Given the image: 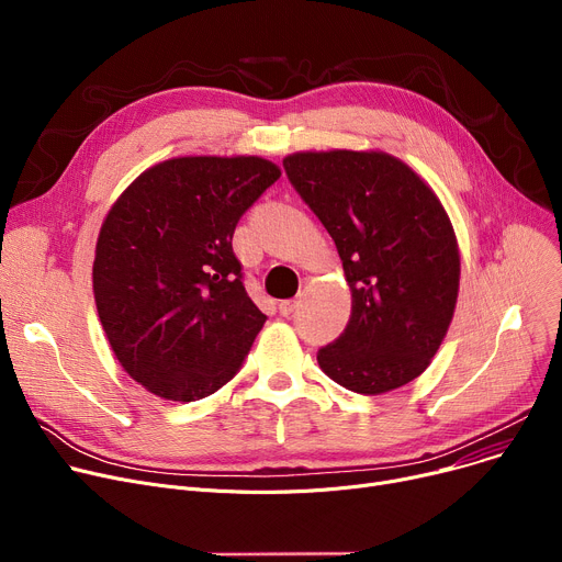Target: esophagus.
<instances>
[{"mask_svg":"<svg viewBox=\"0 0 562 562\" xmlns=\"http://www.w3.org/2000/svg\"><path fill=\"white\" fill-rule=\"evenodd\" d=\"M296 304H300L296 300H285V302H281V304H279V313H281L283 317H288V315H292V313H294Z\"/></svg>","mask_w":562,"mask_h":562,"instance_id":"obj_1","label":"esophagus"}]
</instances>
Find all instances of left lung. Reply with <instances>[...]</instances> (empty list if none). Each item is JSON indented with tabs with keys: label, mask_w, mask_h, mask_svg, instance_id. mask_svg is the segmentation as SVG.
<instances>
[{
	"label": "left lung",
	"mask_w": 562,
	"mask_h": 562,
	"mask_svg": "<svg viewBox=\"0 0 562 562\" xmlns=\"http://www.w3.org/2000/svg\"><path fill=\"white\" fill-rule=\"evenodd\" d=\"M283 168L334 238L353 300L319 368L358 394L411 383L440 349L458 296V245L436 192L383 151H304Z\"/></svg>",
	"instance_id": "left-lung-1"
}]
</instances>
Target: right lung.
Listing matches in <instances>:
<instances>
[{
  "label": "right lung",
  "instance_id": "1",
  "mask_svg": "<svg viewBox=\"0 0 562 562\" xmlns=\"http://www.w3.org/2000/svg\"><path fill=\"white\" fill-rule=\"evenodd\" d=\"M281 170L258 156L154 165L109 211L92 290L126 374L170 402L204 400L243 368L266 324L243 283L234 231Z\"/></svg>",
  "mask_w": 562,
  "mask_h": 562
}]
</instances>
